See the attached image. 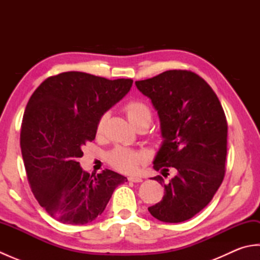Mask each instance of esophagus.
I'll list each match as a JSON object with an SVG mask.
<instances>
[{"mask_svg": "<svg viewBox=\"0 0 260 260\" xmlns=\"http://www.w3.org/2000/svg\"><path fill=\"white\" fill-rule=\"evenodd\" d=\"M128 180H129L131 182H135V183H139V182H142V181H143V179L140 178V176H129Z\"/></svg>", "mask_w": 260, "mask_h": 260, "instance_id": "obj_1", "label": "esophagus"}]
</instances>
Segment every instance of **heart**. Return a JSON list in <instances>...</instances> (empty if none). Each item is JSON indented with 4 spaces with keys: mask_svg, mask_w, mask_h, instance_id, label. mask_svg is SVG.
I'll use <instances>...</instances> for the list:
<instances>
[{
    "mask_svg": "<svg viewBox=\"0 0 260 260\" xmlns=\"http://www.w3.org/2000/svg\"><path fill=\"white\" fill-rule=\"evenodd\" d=\"M124 112L129 123L135 126L140 123L150 124L152 113L148 105L140 99H131L124 105ZM104 117L98 123V131L104 127ZM145 154L127 147H116L108 154V163L119 172L134 173L145 161Z\"/></svg>",
    "mask_w": 260,
    "mask_h": 260,
    "instance_id": "b5f03b06",
    "label": "heart"
}]
</instances>
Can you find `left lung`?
Segmentation results:
<instances>
[{
    "instance_id": "1",
    "label": "left lung",
    "mask_w": 260,
    "mask_h": 260,
    "mask_svg": "<svg viewBox=\"0 0 260 260\" xmlns=\"http://www.w3.org/2000/svg\"><path fill=\"white\" fill-rule=\"evenodd\" d=\"M151 98L161 120L163 144L153 169V180L164 185L165 194L148 211L159 221L189 220L212 200L225 174L228 124L219 98L200 76L190 70H168L153 78L135 81Z\"/></svg>"
}]
</instances>
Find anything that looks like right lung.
<instances>
[{
	"mask_svg": "<svg viewBox=\"0 0 260 260\" xmlns=\"http://www.w3.org/2000/svg\"><path fill=\"white\" fill-rule=\"evenodd\" d=\"M132 84L68 71L49 77L27 102L20 134L27 181L39 204L58 221H93L116 187L127 182L107 169L89 174L77 161L84 155L81 146L95 140L102 116Z\"/></svg>",
	"mask_w": 260,
	"mask_h": 260,
	"instance_id": "right-lung-1",
	"label": "right lung"
}]
</instances>
